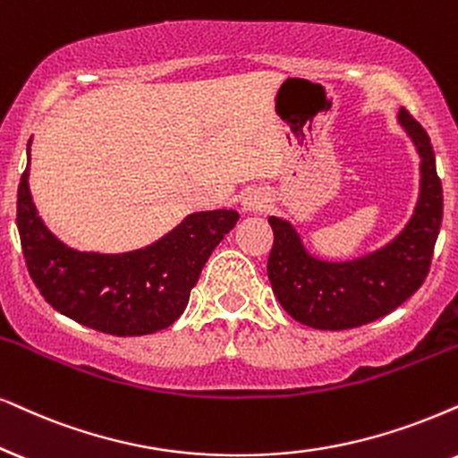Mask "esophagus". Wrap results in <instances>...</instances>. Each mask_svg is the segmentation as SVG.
<instances>
[{"mask_svg":"<svg viewBox=\"0 0 458 458\" xmlns=\"http://www.w3.org/2000/svg\"><path fill=\"white\" fill-rule=\"evenodd\" d=\"M268 194L264 192V190H251V192H247L242 196L241 205L245 211H251V213H258V211H264L266 207H268Z\"/></svg>","mask_w":458,"mask_h":458,"instance_id":"34e87169","label":"esophagus"}]
</instances>
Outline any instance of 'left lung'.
<instances>
[{"instance_id":"8db88e82","label":"left lung","mask_w":458,"mask_h":458,"mask_svg":"<svg viewBox=\"0 0 458 458\" xmlns=\"http://www.w3.org/2000/svg\"><path fill=\"white\" fill-rule=\"evenodd\" d=\"M399 123L420 154V196L403 233L376 253L352 262H323L300 242L292 224L270 217L275 233L268 279L283 309L315 329H349L389 315L422 285L442 225L444 194L427 131L399 109Z\"/></svg>"}]
</instances>
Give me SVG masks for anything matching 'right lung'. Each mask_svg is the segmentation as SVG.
Listing matches in <instances>:
<instances>
[{"mask_svg": "<svg viewBox=\"0 0 458 458\" xmlns=\"http://www.w3.org/2000/svg\"><path fill=\"white\" fill-rule=\"evenodd\" d=\"M29 162L16 199L22 256L52 309L112 335H146L175 323L202 266L234 224L233 209L188 216L154 245L123 256L80 253L52 236L29 192Z\"/></svg>", "mask_w": 458, "mask_h": 458, "instance_id": "add662e5", "label": "right lung"}]
</instances>
